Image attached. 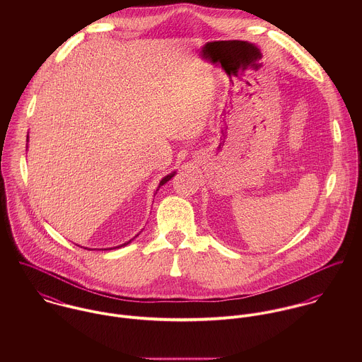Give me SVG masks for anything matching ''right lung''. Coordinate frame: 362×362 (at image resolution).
Here are the masks:
<instances>
[{"mask_svg": "<svg viewBox=\"0 0 362 362\" xmlns=\"http://www.w3.org/2000/svg\"><path fill=\"white\" fill-rule=\"evenodd\" d=\"M28 141H29V135H28ZM174 175H175V171H173V173H170V174H167V175H165V177H163V178H161V181H160V182H158V187H157V189H156V194H157V191H158V188H160V187H163V185H164V184H165V182H167V181H170V180H171V178H173V177H174ZM138 235H139V234H136V235H135V237H138ZM135 237H134V238H131V240H129V241H127V243H124V244H121V245H118V247H114V248H121V247H125V245H128V244H129V243H131V241H134V240H135ZM85 250H88V248H85ZM107 250H112V248H107Z\"/></svg>", "mask_w": 362, "mask_h": 362, "instance_id": "right-lung-1", "label": "right lung"}]
</instances>
